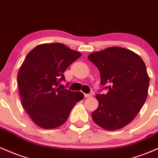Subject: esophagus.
Listing matches in <instances>:
<instances>
[{
	"label": "esophagus",
	"instance_id": "esophagus-1",
	"mask_svg": "<svg viewBox=\"0 0 158 158\" xmlns=\"http://www.w3.org/2000/svg\"><path fill=\"white\" fill-rule=\"evenodd\" d=\"M91 96H92L91 94H84L85 98H89V97H91Z\"/></svg>",
	"mask_w": 158,
	"mask_h": 158
}]
</instances>
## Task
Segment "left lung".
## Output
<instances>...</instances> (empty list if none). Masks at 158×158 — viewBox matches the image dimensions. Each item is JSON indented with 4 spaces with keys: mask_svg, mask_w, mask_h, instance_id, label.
Returning a JSON list of instances; mask_svg holds the SVG:
<instances>
[{
    "mask_svg": "<svg viewBox=\"0 0 158 158\" xmlns=\"http://www.w3.org/2000/svg\"><path fill=\"white\" fill-rule=\"evenodd\" d=\"M88 59L98 69L100 84L108 90L95 96L98 107L92 113L93 121L108 131L126 126L148 95L149 77L144 62L134 52L120 47L93 52Z\"/></svg>",
    "mask_w": 158,
    "mask_h": 158,
    "instance_id": "left-lung-1",
    "label": "left lung"
}]
</instances>
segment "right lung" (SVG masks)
Returning a JSON list of instances; mask_svg holds the SVG:
<instances>
[{"instance_id": "right-lung-1", "label": "right lung", "mask_w": 158, "mask_h": 158, "mask_svg": "<svg viewBox=\"0 0 158 158\" xmlns=\"http://www.w3.org/2000/svg\"><path fill=\"white\" fill-rule=\"evenodd\" d=\"M81 56L63 43L39 45L27 55L18 73V86L23 107L39 127L62 125L76 103L84 98L81 92L58 87L65 80V69Z\"/></svg>"}]
</instances>
